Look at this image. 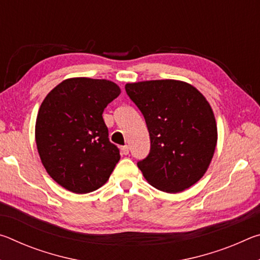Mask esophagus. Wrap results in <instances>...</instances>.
<instances>
[{
	"mask_svg": "<svg viewBox=\"0 0 260 260\" xmlns=\"http://www.w3.org/2000/svg\"><path fill=\"white\" fill-rule=\"evenodd\" d=\"M120 150H121V153H122V155H128V152H129V148H128V146H122V147L120 148Z\"/></svg>",
	"mask_w": 260,
	"mask_h": 260,
	"instance_id": "34e87169",
	"label": "esophagus"
}]
</instances>
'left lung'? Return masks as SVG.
Returning a JSON list of instances; mask_svg holds the SVG:
<instances>
[{
	"mask_svg": "<svg viewBox=\"0 0 260 260\" xmlns=\"http://www.w3.org/2000/svg\"><path fill=\"white\" fill-rule=\"evenodd\" d=\"M126 93L142 112L151 148L138 162L158 190L177 193L208 171L218 129L208 100L190 83L165 79L126 83Z\"/></svg>",
	"mask_w": 260,
	"mask_h": 260,
	"instance_id": "1",
	"label": "left lung"
}]
</instances>
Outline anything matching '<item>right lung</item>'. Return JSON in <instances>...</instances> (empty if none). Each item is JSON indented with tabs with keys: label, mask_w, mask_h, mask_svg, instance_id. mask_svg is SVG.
Returning a JSON list of instances; mask_svg holds the SVG:
<instances>
[{
	"label": "right lung",
	"mask_w": 260,
	"mask_h": 260,
	"mask_svg": "<svg viewBox=\"0 0 260 260\" xmlns=\"http://www.w3.org/2000/svg\"><path fill=\"white\" fill-rule=\"evenodd\" d=\"M120 88L105 79H65L39 109L35 142L47 173L67 190L87 193L108 181L120 159L102 113Z\"/></svg>",
	"instance_id": "1"
}]
</instances>
